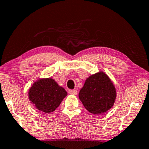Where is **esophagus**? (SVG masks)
Instances as JSON below:
<instances>
[{"label":"esophagus","mask_w":149,"mask_h":149,"mask_svg":"<svg viewBox=\"0 0 149 149\" xmlns=\"http://www.w3.org/2000/svg\"><path fill=\"white\" fill-rule=\"evenodd\" d=\"M68 93L70 94H72V95H77V91L75 90V89H71V90L68 91Z\"/></svg>","instance_id":"34e87169"}]
</instances>
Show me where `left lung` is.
Listing matches in <instances>:
<instances>
[{
	"label": "left lung",
	"mask_w": 149,
	"mask_h": 149,
	"mask_svg": "<svg viewBox=\"0 0 149 149\" xmlns=\"http://www.w3.org/2000/svg\"><path fill=\"white\" fill-rule=\"evenodd\" d=\"M117 93L111 79L100 72L87 78L79 93L85 108L94 115L105 113L114 105Z\"/></svg>",
	"instance_id": "left-lung-1"
}]
</instances>
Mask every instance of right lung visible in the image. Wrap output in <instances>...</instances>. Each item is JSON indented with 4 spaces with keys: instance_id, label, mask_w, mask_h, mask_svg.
Returning <instances> with one entry per match:
<instances>
[{
    "instance_id": "right-lung-1",
    "label": "right lung",
    "mask_w": 149,
    "mask_h": 149,
    "mask_svg": "<svg viewBox=\"0 0 149 149\" xmlns=\"http://www.w3.org/2000/svg\"><path fill=\"white\" fill-rule=\"evenodd\" d=\"M68 93L51 77L40 79L34 82L28 91V97L31 103L42 112H53Z\"/></svg>"
}]
</instances>
